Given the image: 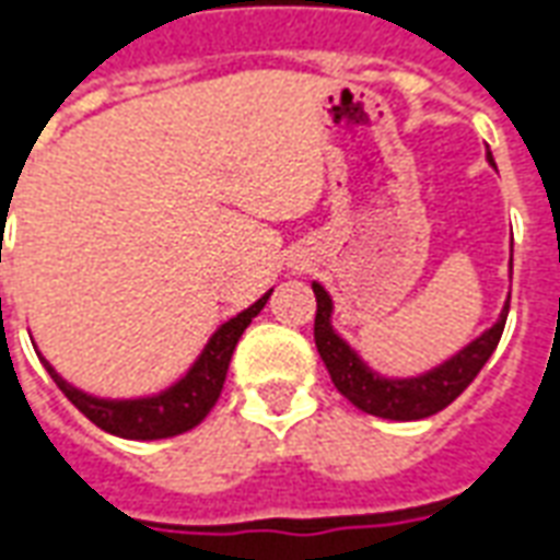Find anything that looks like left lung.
I'll return each instance as SVG.
<instances>
[{"label": "left lung", "mask_w": 560, "mask_h": 560, "mask_svg": "<svg viewBox=\"0 0 560 560\" xmlns=\"http://www.w3.org/2000/svg\"><path fill=\"white\" fill-rule=\"evenodd\" d=\"M312 288H315L317 296L315 345L332 384L360 411L375 413L384 420H422V417L444 411L450 401H456L468 389L470 381L480 375L486 360L498 348L506 324V312H510V303H506L501 320L492 329H486L480 339L470 341L465 351L441 369H434L422 377H411V381H387V377L369 372V365H363V360L332 332V327H329L332 303H329L327 291L320 284H312Z\"/></svg>", "instance_id": "obj_1"}]
</instances>
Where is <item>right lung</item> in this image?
Here are the masks:
<instances>
[{"label":"right lung","mask_w":560,"mask_h":560,"mask_svg":"<svg viewBox=\"0 0 560 560\" xmlns=\"http://www.w3.org/2000/svg\"><path fill=\"white\" fill-rule=\"evenodd\" d=\"M272 293V291H269ZM269 293H264L252 308H245L236 317H231L224 327L209 339L207 351L200 353V360L195 369L167 393H161L155 399L140 401H104L92 399L80 389L68 387L62 377L56 375L54 369L47 365V372L56 381V387L62 389L68 401L78 408L83 417H90L98 429L119 438H131V441H155V438H173L183 434L188 429H195L197 422L203 420L212 405L219 401L224 377H228V365H231L233 348L245 332V327L252 324V317L260 315V308L267 305Z\"/></svg>","instance_id":"1"}]
</instances>
